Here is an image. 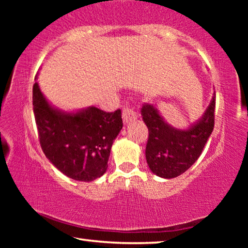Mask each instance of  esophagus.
<instances>
[{
  "label": "esophagus",
  "mask_w": 248,
  "mask_h": 248,
  "mask_svg": "<svg viewBox=\"0 0 248 248\" xmlns=\"http://www.w3.org/2000/svg\"><path fill=\"white\" fill-rule=\"evenodd\" d=\"M123 118H124V124L131 123V121L136 120L138 118V112L133 107L127 105V106H124L123 110Z\"/></svg>",
  "instance_id": "obj_1"
}]
</instances>
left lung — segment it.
<instances>
[{
    "mask_svg": "<svg viewBox=\"0 0 248 248\" xmlns=\"http://www.w3.org/2000/svg\"><path fill=\"white\" fill-rule=\"evenodd\" d=\"M216 94L202 118L189 129L167 124L153 105L144 103L141 115L149 129L145 157L150 170L163 178L185 173L198 159L215 127Z\"/></svg>",
    "mask_w": 248,
    "mask_h": 248,
    "instance_id": "obj_1",
    "label": "left lung"
}]
</instances>
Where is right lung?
Instances as JSON below:
<instances>
[{"mask_svg":"<svg viewBox=\"0 0 248 248\" xmlns=\"http://www.w3.org/2000/svg\"><path fill=\"white\" fill-rule=\"evenodd\" d=\"M32 105L39 142L47 158L68 177L92 182L105 174L111 145L123 128L121 110L90 107L66 114L50 106L38 83Z\"/></svg>","mask_w":248,"mask_h":248,"instance_id":"1","label":"right lung"}]
</instances>
